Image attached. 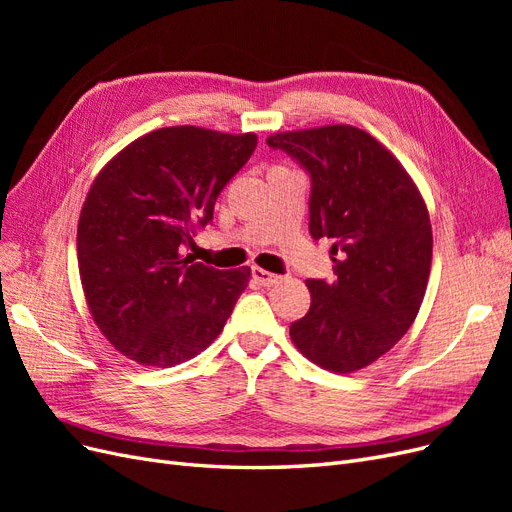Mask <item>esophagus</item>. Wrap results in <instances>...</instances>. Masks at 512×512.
Wrapping results in <instances>:
<instances>
[{
	"label": "esophagus",
	"instance_id": "esophagus-1",
	"mask_svg": "<svg viewBox=\"0 0 512 512\" xmlns=\"http://www.w3.org/2000/svg\"><path fill=\"white\" fill-rule=\"evenodd\" d=\"M252 277H254V280H256L260 286H273V284L280 282V275L269 273V271L260 269V267H252Z\"/></svg>",
	"mask_w": 512,
	"mask_h": 512
}]
</instances>
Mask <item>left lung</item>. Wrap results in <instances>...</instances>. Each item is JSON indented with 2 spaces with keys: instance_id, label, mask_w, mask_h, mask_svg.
Wrapping results in <instances>:
<instances>
[{
  "instance_id": "1",
  "label": "left lung",
  "mask_w": 512,
  "mask_h": 512,
  "mask_svg": "<svg viewBox=\"0 0 512 512\" xmlns=\"http://www.w3.org/2000/svg\"><path fill=\"white\" fill-rule=\"evenodd\" d=\"M312 183L309 235L333 241L335 280H307L309 312L294 346L335 374L374 363L406 335L431 267V222L416 185L374 136L324 126L267 138Z\"/></svg>"
}]
</instances>
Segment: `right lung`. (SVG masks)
<instances>
[{
    "instance_id": "1",
    "label": "right lung",
    "mask_w": 512,
    "mask_h": 512,
    "mask_svg": "<svg viewBox=\"0 0 512 512\" xmlns=\"http://www.w3.org/2000/svg\"><path fill=\"white\" fill-rule=\"evenodd\" d=\"M256 143V134L162 128L91 185L76 232L81 284L98 329L128 359L173 367L222 333L250 267L220 271L188 252Z\"/></svg>"
}]
</instances>
